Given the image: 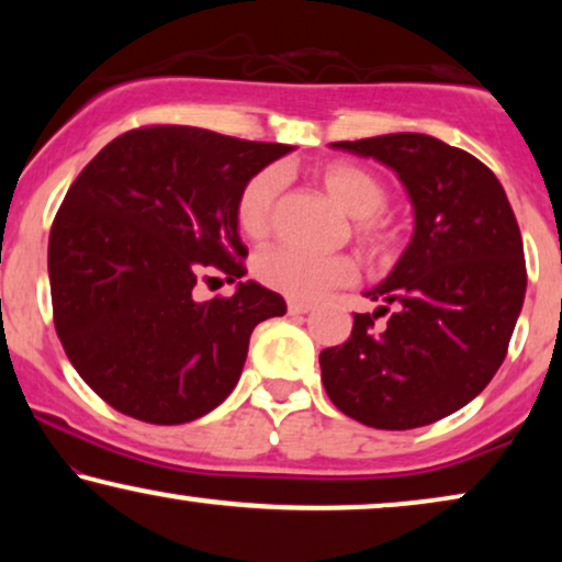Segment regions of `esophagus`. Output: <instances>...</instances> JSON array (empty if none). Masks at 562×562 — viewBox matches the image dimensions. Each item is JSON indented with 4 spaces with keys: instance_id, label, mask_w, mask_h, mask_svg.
<instances>
[{
    "instance_id": "obj_1",
    "label": "esophagus",
    "mask_w": 562,
    "mask_h": 562,
    "mask_svg": "<svg viewBox=\"0 0 562 562\" xmlns=\"http://www.w3.org/2000/svg\"><path fill=\"white\" fill-rule=\"evenodd\" d=\"M286 310H289V314H306V312H312L314 306L310 302H296V299H289Z\"/></svg>"
}]
</instances>
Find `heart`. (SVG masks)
<instances>
[{"label": "heart", "instance_id": "heart-1", "mask_svg": "<svg viewBox=\"0 0 562 562\" xmlns=\"http://www.w3.org/2000/svg\"><path fill=\"white\" fill-rule=\"evenodd\" d=\"M322 187L329 196L352 214V227L360 240L379 250L386 245V225L381 220V210L389 202V191L379 176L368 168L335 160L317 171ZM281 171L279 168H263L252 173L243 183L240 194L235 199L237 227L250 240H263L273 227L276 202L281 194ZM258 279L268 289L296 299V302H314L337 286H348L356 281L358 266L350 256H319L291 245H276V248L260 252L256 260Z\"/></svg>", "mask_w": 562, "mask_h": 562}]
</instances>
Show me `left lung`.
<instances>
[{"mask_svg":"<svg viewBox=\"0 0 562 562\" xmlns=\"http://www.w3.org/2000/svg\"><path fill=\"white\" fill-rule=\"evenodd\" d=\"M333 148L394 168L414 204V235L394 271L368 291L348 342L319 352L333 404L360 425L414 429L458 412L504 363L527 289L509 199L471 153L422 133ZM389 316L386 326L374 319Z\"/></svg>","mask_w":562,"mask_h":562,"instance_id":"left-lung-1","label":"left lung"}]
</instances>
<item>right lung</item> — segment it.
I'll use <instances>...</instances> for the list:
<instances>
[{
	"label": "right lung",
	"instance_id": "1",
	"mask_svg": "<svg viewBox=\"0 0 562 562\" xmlns=\"http://www.w3.org/2000/svg\"><path fill=\"white\" fill-rule=\"evenodd\" d=\"M291 145L187 125L137 127L76 176L48 240L53 322L68 360L112 409L183 425L225 402L258 322L286 302L256 281L196 299L199 279L237 281L235 199Z\"/></svg>",
	"mask_w": 562,
	"mask_h": 562
}]
</instances>
